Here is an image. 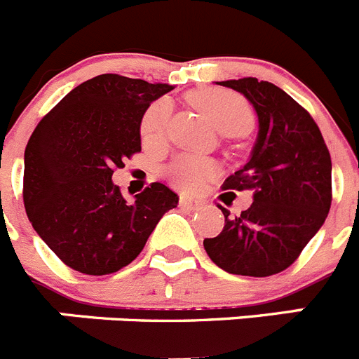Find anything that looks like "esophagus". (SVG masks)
<instances>
[{"instance_id":"esophagus-1","label":"esophagus","mask_w":359,"mask_h":359,"mask_svg":"<svg viewBox=\"0 0 359 359\" xmlns=\"http://www.w3.org/2000/svg\"><path fill=\"white\" fill-rule=\"evenodd\" d=\"M201 205H203L201 199L189 198V196H182V198H180V207L189 208V210H198V208L201 207Z\"/></svg>"}]
</instances>
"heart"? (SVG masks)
Returning a JSON list of instances; mask_svg holds the SVG:
<instances>
[{"label": "heart", "mask_w": 359, "mask_h": 359, "mask_svg": "<svg viewBox=\"0 0 359 359\" xmlns=\"http://www.w3.org/2000/svg\"><path fill=\"white\" fill-rule=\"evenodd\" d=\"M190 104L214 123L224 135H241L252 126L253 113L241 95L221 88H201L189 95ZM170 120V106L158 100L145 111L140 123L142 140L147 145H158L165 140ZM170 182L182 189H198L205 180L215 174V165L210 160L194 154L177 156L167 169Z\"/></svg>", "instance_id": "b5f03b06"}]
</instances>
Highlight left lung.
Here are the masks:
<instances>
[{
  "label": "left lung",
  "instance_id": "1",
  "mask_svg": "<svg viewBox=\"0 0 359 359\" xmlns=\"http://www.w3.org/2000/svg\"><path fill=\"white\" fill-rule=\"evenodd\" d=\"M217 84L243 93L259 118L248 163L223 183L252 190L253 203L236 217L219 207L223 231L203 246L228 273L269 277L297 261L327 217L331 154L313 116L278 86L255 77Z\"/></svg>",
  "mask_w": 359,
  "mask_h": 359
}]
</instances>
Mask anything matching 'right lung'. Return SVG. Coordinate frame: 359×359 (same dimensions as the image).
<instances>
[{
    "label": "right lung",
    "mask_w": 359,
    "mask_h": 359,
    "mask_svg": "<svg viewBox=\"0 0 359 359\" xmlns=\"http://www.w3.org/2000/svg\"><path fill=\"white\" fill-rule=\"evenodd\" d=\"M172 86L104 73L73 88L32 133L23 201L34 230L66 266L109 275L140 255L158 221L177 207L163 183L128 201L111 182L142 151L140 123Z\"/></svg>",
    "instance_id": "add662e5"
}]
</instances>
